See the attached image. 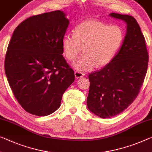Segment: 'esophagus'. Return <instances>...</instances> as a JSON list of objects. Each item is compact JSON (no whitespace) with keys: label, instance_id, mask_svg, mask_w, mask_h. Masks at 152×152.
Listing matches in <instances>:
<instances>
[{"label":"esophagus","instance_id":"34e87169","mask_svg":"<svg viewBox=\"0 0 152 152\" xmlns=\"http://www.w3.org/2000/svg\"><path fill=\"white\" fill-rule=\"evenodd\" d=\"M84 75H85V74L81 73V72H80V71H77L75 72V78H77V79L80 78V77H83Z\"/></svg>","mask_w":152,"mask_h":152}]
</instances>
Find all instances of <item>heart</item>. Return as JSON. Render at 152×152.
<instances>
[{
    "mask_svg": "<svg viewBox=\"0 0 152 152\" xmlns=\"http://www.w3.org/2000/svg\"><path fill=\"white\" fill-rule=\"evenodd\" d=\"M124 40V32L118 25H109L99 20H84L75 27L74 34L66 33L62 40V52L79 71H88L108 64L113 59Z\"/></svg>",
    "mask_w": 152,
    "mask_h": 152,
    "instance_id": "b5f03b06",
    "label": "heart"
}]
</instances>
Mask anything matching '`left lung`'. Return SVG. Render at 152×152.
<instances>
[{
  "mask_svg": "<svg viewBox=\"0 0 152 152\" xmlns=\"http://www.w3.org/2000/svg\"><path fill=\"white\" fill-rule=\"evenodd\" d=\"M126 23L127 32L119 52L103 68L90 73L88 108L102 118L122 113L136 99L148 66L145 39L132 16L111 13Z\"/></svg>",
  "mask_w": 152,
  "mask_h": 152,
  "instance_id": "obj_1",
  "label": "left lung"
}]
</instances>
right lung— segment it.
Segmentation results:
<instances>
[{"label":"right lung","mask_w":152,"mask_h":152,"mask_svg":"<svg viewBox=\"0 0 152 152\" xmlns=\"http://www.w3.org/2000/svg\"><path fill=\"white\" fill-rule=\"evenodd\" d=\"M69 24L60 10L31 16L14 30L4 71L15 99L25 111L46 116L59 108L62 95L75 80L62 55Z\"/></svg>","instance_id":"obj_1"}]
</instances>
